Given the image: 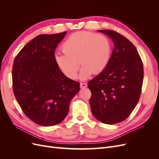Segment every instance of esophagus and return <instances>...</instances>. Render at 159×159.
<instances>
[{
	"label": "esophagus",
	"instance_id": "obj_1",
	"mask_svg": "<svg viewBox=\"0 0 159 159\" xmlns=\"http://www.w3.org/2000/svg\"><path fill=\"white\" fill-rule=\"evenodd\" d=\"M87 86H88L87 84L85 83V82L80 84V88H87Z\"/></svg>",
	"mask_w": 159,
	"mask_h": 159
}]
</instances>
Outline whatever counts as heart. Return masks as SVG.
I'll use <instances>...</instances> for the list:
<instances>
[{
  "mask_svg": "<svg viewBox=\"0 0 159 159\" xmlns=\"http://www.w3.org/2000/svg\"><path fill=\"white\" fill-rule=\"evenodd\" d=\"M62 50L63 52L55 54L59 68L68 78L75 79L81 63L83 65L81 76L85 79L93 72L98 74L106 68L111 44L108 38L102 34L80 31L67 38L62 44Z\"/></svg>",
  "mask_w": 159,
  "mask_h": 159,
  "instance_id": "b5f03b06",
  "label": "heart"
}]
</instances>
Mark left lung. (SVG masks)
Returning a JSON list of instances; mask_svg holds the SVG:
<instances>
[{
	"label": "left lung",
	"mask_w": 159,
	"mask_h": 159,
	"mask_svg": "<svg viewBox=\"0 0 159 159\" xmlns=\"http://www.w3.org/2000/svg\"><path fill=\"white\" fill-rule=\"evenodd\" d=\"M99 32L111 38L115 48L106 68L88 84L89 104L98 121L112 125L125 120L136 107L141 93L143 64L127 38L112 30Z\"/></svg>",
	"instance_id": "8db88e82"
}]
</instances>
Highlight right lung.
Returning <instances> with one entry per match:
<instances>
[{"label": "right lung", "mask_w": 159, "mask_h": 159, "mask_svg": "<svg viewBox=\"0 0 159 159\" xmlns=\"http://www.w3.org/2000/svg\"><path fill=\"white\" fill-rule=\"evenodd\" d=\"M66 34L37 36L13 62L14 96L26 116L42 126L63 121L71 99L80 91V83L67 78L55 61V49Z\"/></svg>", "instance_id": "1"}]
</instances>
